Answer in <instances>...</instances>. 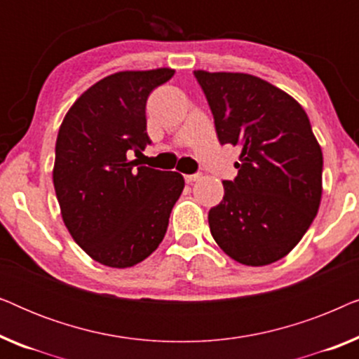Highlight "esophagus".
Here are the masks:
<instances>
[{
    "label": "esophagus",
    "instance_id": "1",
    "mask_svg": "<svg viewBox=\"0 0 359 359\" xmlns=\"http://www.w3.org/2000/svg\"><path fill=\"white\" fill-rule=\"evenodd\" d=\"M201 178V173H194V175H186L184 176V180H186V183H194L196 180H199Z\"/></svg>",
    "mask_w": 359,
    "mask_h": 359
}]
</instances>
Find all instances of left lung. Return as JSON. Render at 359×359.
<instances>
[{
	"instance_id": "8db88e82",
	"label": "left lung",
	"mask_w": 359,
	"mask_h": 359,
	"mask_svg": "<svg viewBox=\"0 0 359 359\" xmlns=\"http://www.w3.org/2000/svg\"><path fill=\"white\" fill-rule=\"evenodd\" d=\"M222 145L242 154L209 210L210 233L235 262L263 266L291 252L316 219L323 158L299 102L247 73L194 72Z\"/></svg>"
}]
</instances>
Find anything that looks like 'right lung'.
I'll list each match as a JSON object with an SVG mask.
<instances>
[{"label": "right lung", "instance_id": "obj_1", "mask_svg": "<svg viewBox=\"0 0 359 359\" xmlns=\"http://www.w3.org/2000/svg\"><path fill=\"white\" fill-rule=\"evenodd\" d=\"M173 75L158 68L102 78L78 97L58 130L53 186L63 222L106 266L129 268L154 253L183 193L180 173L130 160L151 144L149 95Z\"/></svg>", "mask_w": 359, "mask_h": 359}]
</instances>
